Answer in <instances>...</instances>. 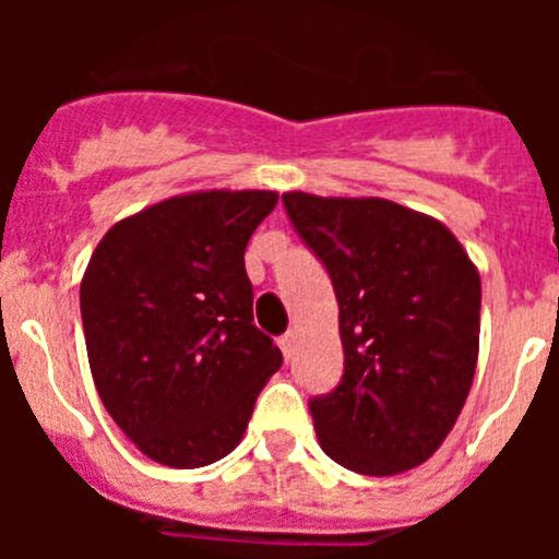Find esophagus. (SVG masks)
<instances>
[{
	"label": "esophagus",
	"instance_id": "34e87169",
	"mask_svg": "<svg viewBox=\"0 0 559 559\" xmlns=\"http://www.w3.org/2000/svg\"><path fill=\"white\" fill-rule=\"evenodd\" d=\"M280 347H283L285 360L294 358V355H296V333H285L283 338H280Z\"/></svg>",
	"mask_w": 559,
	"mask_h": 559
}]
</instances>
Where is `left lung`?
I'll return each instance as SVG.
<instances>
[{"label":"left lung","instance_id":"8db88e82","mask_svg":"<svg viewBox=\"0 0 559 559\" xmlns=\"http://www.w3.org/2000/svg\"><path fill=\"white\" fill-rule=\"evenodd\" d=\"M290 224L333 280L344 378L310 400L316 437L360 476L437 453L473 386L481 276L445 224L386 199L285 192Z\"/></svg>","mask_w":559,"mask_h":559}]
</instances>
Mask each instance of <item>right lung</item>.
<instances>
[{
  "label": "right lung",
  "instance_id": "add662e5",
  "mask_svg": "<svg viewBox=\"0 0 559 559\" xmlns=\"http://www.w3.org/2000/svg\"><path fill=\"white\" fill-rule=\"evenodd\" d=\"M274 190L173 195L117 221L81 280L97 394L133 445L167 467L237 448L283 353L257 330L246 246Z\"/></svg>",
  "mask_w": 559,
  "mask_h": 559
}]
</instances>
